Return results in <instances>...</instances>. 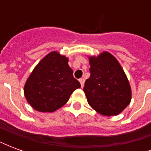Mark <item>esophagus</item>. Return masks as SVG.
<instances>
[{"instance_id": "esophagus-1", "label": "esophagus", "mask_w": 151, "mask_h": 151, "mask_svg": "<svg viewBox=\"0 0 151 151\" xmlns=\"http://www.w3.org/2000/svg\"><path fill=\"white\" fill-rule=\"evenodd\" d=\"M79 82H80V83H81V86L83 87V86H84V82H85V80H84L83 78H80L79 79Z\"/></svg>"}]
</instances>
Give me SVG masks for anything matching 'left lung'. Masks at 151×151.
Segmentation results:
<instances>
[{"mask_svg": "<svg viewBox=\"0 0 151 151\" xmlns=\"http://www.w3.org/2000/svg\"><path fill=\"white\" fill-rule=\"evenodd\" d=\"M91 76L83 91L89 105L103 116H116L130 104L132 91L123 68L108 52L89 56Z\"/></svg>", "mask_w": 151, "mask_h": 151, "instance_id": "1", "label": "left lung"}]
</instances>
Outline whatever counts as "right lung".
I'll use <instances>...</instances> for the list:
<instances>
[{
	"label": "right lung",
	"mask_w": 151,
	"mask_h": 151,
	"mask_svg": "<svg viewBox=\"0 0 151 151\" xmlns=\"http://www.w3.org/2000/svg\"><path fill=\"white\" fill-rule=\"evenodd\" d=\"M69 58L53 51L43 57L24 86V95L29 104L41 112H52L69 100L79 82L73 78Z\"/></svg>",
	"instance_id": "right-lung-1"
}]
</instances>
